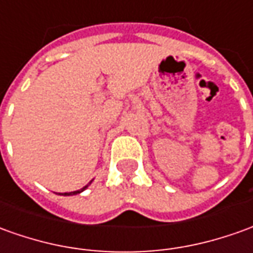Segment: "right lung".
Wrapping results in <instances>:
<instances>
[{"label": "right lung", "mask_w": 253, "mask_h": 253, "mask_svg": "<svg viewBox=\"0 0 253 253\" xmlns=\"http://www.w3.org/2000/svg\"><path fill=\"white\" fill-rule=\"evenodd\" d=\"M90 183H92V180H90V182L88 183V184H86L85 187H83V189H81V190H77V191H71V193H62L60 196H74V194H80L81 191H84V190H85V189H86V187H88V186H89Z\"/></svg>", "instance_id": "1"}]
</instances>
